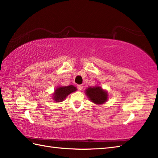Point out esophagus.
I'll return each mask as SVG.
<instances>
[{"label":"esophagus","mask_w":158,"mask_h":158,"mask_svg":"<svg viewBox=\"0 0 158 158\" xmlns=\"http://www.w3.org/2000/svg\"><path fill=\"white\" fill-rule=\"evenodd\" d=\"M77 88H78L79 90H81L83 88V85H77Z\"/></svg>","instance_id":"1"}]
</instances>
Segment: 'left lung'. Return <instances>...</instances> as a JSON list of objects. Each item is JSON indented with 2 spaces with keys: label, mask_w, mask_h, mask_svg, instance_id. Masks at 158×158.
<instances>
[{
  "label": "left lung",
  "mask_w": 158,
  "mask_h": 158,
  "mask_svg": "<svg viewBox=\"0 0 158 158\" xmlns=\"http://www.w3.org/2000/svg\"><path fill=\"white\" fill-rule=\"evenodd\" d=\"M85 94L92 102L98 105L105 103L108 98V94L99 86L88 88L85 90Z\"/></svg>",
  "instance_id": "8db88e82"
}]
</instances>
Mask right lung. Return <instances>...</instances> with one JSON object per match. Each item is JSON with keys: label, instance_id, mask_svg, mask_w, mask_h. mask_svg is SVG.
Returning <instances> with one entry per match:
<instances>
[{"label": "right lung", "instance_id": "add662e5", "mask_svg": "<svg viewBox=\"0 0 158 158\" xmlns=\"http://www.w3.org/2000/svg\"><path fill=\"white\" fill-rule=\"evenodd\" d=\"M77 88L74 85H69V86H63L58 87L55 90V92L53 94V100L56 102H62L66 98V97L69 95L72 92H75Z\"/></svg>", "mask_w": 158, "mask_h": 158}]
</instances>
